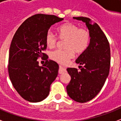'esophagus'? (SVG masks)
Returning a JSON list of instances; mask_svg holds the SVG:
<instances>
[{
    "mask_svg": "<svg viewBox=\"0 0 121 121\" xmlns=\"http://www.w3.org/2000/svg\"><path fill=\"white\" fill-rule=\"evenodd\" d=\"M66 72V69L63 67L62 66H59V70H58V73L60 74H63L65 73Z\"/></svg>",
    "mask_w": 121,
    "mask_h": 121,
    "instance_id": "esophagus-1",
    "label": "esophagus"
}]
</instances>
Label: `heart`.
Segmentation results:
<instances>
[{
	"instance_id": "b5f03b06",
	"label": "heart",
	"mask_w": 121,
	"mask_h": 121,
	"mask_svg": "<svg viewBox=\"0 0 121 121\" xmlns=\"http://www.w3.org/2000/svg\"><path fill=\"white\" fill-rule=\"evenodd\" d=\"M58 38L64 42L63 50L57 49L52 51L50 58L58 63L65 64L73 58L75 53L80 55L88 48L90 41V33L86 28H80L73 23H66L57 29ZM46 43L49 48H53L56 45L58 38L51 31L46 35Z\"/></svg>"
}]
</instances>
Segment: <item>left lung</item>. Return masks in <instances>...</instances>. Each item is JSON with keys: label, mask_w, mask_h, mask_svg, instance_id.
<instances>
[{"label": "left lung", "mask_w": 121, "mask_h": 121, "mask_svg": "<svg viewBox=\"0 0 121 121\" xmlns=\"http://www.w3.org/2000/svg\"><path fill=\"white\" fill-rule=\"evenodd\" d=\"M86 24L90 33L88 48L76 60L80 70L67 68L71 80L66 91L75 101L84 103L94 99L103 87L109 75L111 65V50L107 37L97 23H90V19L73 17Z\"/></svg>", "instance_id": "1"}]
</instances>
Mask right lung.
<instances>
[{
  "label": "right lung",
  "instance_id": "1",
  "mask_svg": "<svg viewBox=\"0 0 121 121\" xmlns=\"http://www.w3.org/2000/svg\"><path fill=\"white\" fill-rule=\"evenodd\" d=\"M63 19L38 14L27 18L16 31L10 44L8 72L14 88L26 100L38 102L47 97L58 73V65L48 60L46 35L51 26ZM46 60L39 66L37 60Z\"/></svg>",
  "mask_w": 121,
  "mask_h": 121
}]
</instances>
